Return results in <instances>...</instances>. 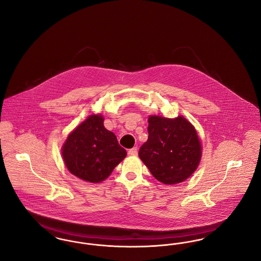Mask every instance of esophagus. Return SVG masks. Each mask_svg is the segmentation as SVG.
<instances>
[{
    "label": "esophagus",
    "mask_w": 261,
    "mask_h": 261,
    "mask_svg": "<svg viewBox=\"0 0 261 261\" xmlns=\"http://www.w3.org/2000/svg\"><path fill=\"white\" fill-rule=\"evenodd\" d=\"M137 153H138V149H137V148H132V149H130L128 150V154H129V155H137Z\"/></svg>",
    "instance_id": "esophagus-1"
}]
</instances>
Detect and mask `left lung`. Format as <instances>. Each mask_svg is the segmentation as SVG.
Returning <instances> with one entry per match:
<instances>
[{
    "label": "left lung",
    "instance_id": "obj_1",
    "mask_svg": "<svg viewBox=\"0 0 261 261\" xmlns=\"http://www.w3.org/2000/svg\"><path fill=\"white\" fill-rule=\"evenodd\" d=\"M149 138L139 158L152 176L166 185L181 183L198 168L201 145L195 127L185 117H149Z\"/></svg>",
    "mask_w": 261,
    "mask_h": 261
}]
</instances>
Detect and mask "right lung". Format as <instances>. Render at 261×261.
<instances>
[{"label": "right lung", "instance_id": "1", "mask_svg": "<svg viewBox=\"0 0 261 261\" xmlns=\"http://www.w3.org/2000/svg\"><path fill=\"white\" fill-rule=\"evenodd\" d=\"M126 154L116 136L105 128L100 114L90 115L62 146V158L70 173L91 183L106 180Z\"/></svg>", "mask_w": 261, "mask_h": 261}]
</instances>
